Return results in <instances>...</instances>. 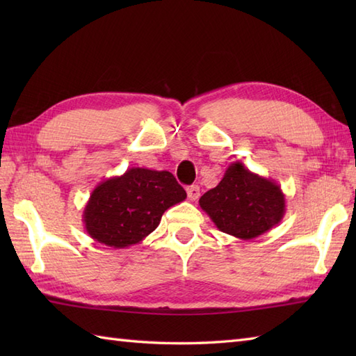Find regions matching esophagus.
<instances>
[{
	"label": "esophagus",
	"mask_w": 356,
	"mask_h": 356,
	"mask_svg": "<svg viewBox=\"0 0 356 356\" xmlns=\"http://www.w3.org/2000/svg\"><path fill=\"white\" fill-rule=\"evenodd\" d=\"M186 194H188V199L191 202H195L200 197V186L199 185H191L186 188Z\"/></svg>",
	"instance_id": "obj_1"
}]
</instances>
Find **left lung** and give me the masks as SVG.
I'll return each instance as SVG.
<instances>
[{"instance_id":"obj_1","label":"left lung","mask_w":356,"mask_h":356,"mask_svg":"<svg viewBox=\"0 0 356 356\" xmlns=\"http://www.w3.org/2000/svg\"><path fill=\"white\" fill-rule=\"evenodd\" d=\"M218 229L241 240H252L283 220L286 199L274 180L232 162L213 190L199 200Z\"/></svg>"}]
</instances>
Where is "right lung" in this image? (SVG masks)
I'll return each mask as SVG.
<instances>
[{
  "mask_svg": "<svg viewBox=\"0 0 356 356\" xmlns=\"http://www.w3.org/2000/svg\"><path fill=\"white\" fill-rule=\"evenodd\" d=\"M185 199V190L170 171L133 166L95 188L82 222L95 241L124 249L145 238L161 223L165 211Z\"/></svg>",
  "mask_w": 356,
  "mask_h": 356,
  "instance_id": "1",
  "label": "right lung"
}]
</instances>
